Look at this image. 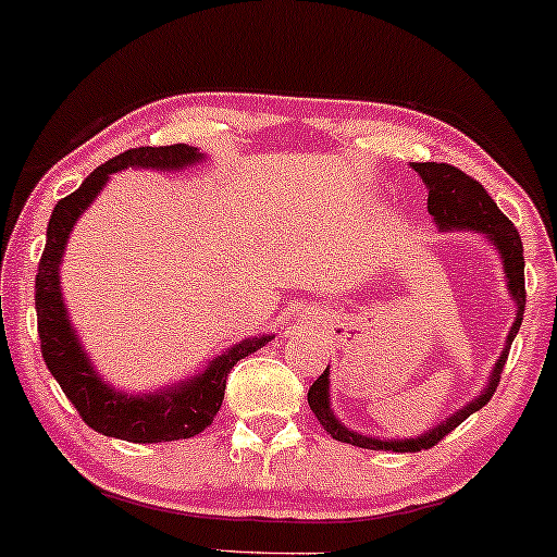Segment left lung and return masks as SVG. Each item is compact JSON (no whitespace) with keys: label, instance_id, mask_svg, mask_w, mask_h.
Wrapping results in <instances>:
<instances>
[{"label":"left lung","instance_id":"1","mask_svg":"<svg viewBox=\"0 0 557 557\" xmlns=\"http://www.w3.org/2000/svg\"><path fill=\"white\" fill-rule=\"evenodd\" d=\"M413 170L421 175V181L429 188V214L434 216L436 226L442 232L446 230H468L480 232L493 247L498 250L500 263H504L506 273V286L517 305V320H513L509 335H506V346L500 351L496 367H493L491 380L480 389L475 400H470L465 408H459L457 413H451L446 421H442L434 429H429L425 434L416 438H374V436H361L356 431L346 429L338 418L333 416L331 408V369H325L318 380L312 382L310 393H307V403H310L312 413L318 416L322 429L331 434L335 442L361 446V449H384V451H421L436 446L446 434L457 429L465 418H470L475 410L488 405V400L496 393L500 372H504V363L509 359V348L513 335L519 333L521 320H524V305H527V292H524V247H521V237L517 226L511 224V219L500 214L496 201L488 196V190L483 188L478 181H472L470 175H465L459 168H451L446 162H413Z\"/></svg>","mask_w":557,"mask_h":557}]
</instances>
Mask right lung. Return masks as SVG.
<instances>
[{
  "mask_svg": "<svg viewBox=\"0 0 557 557\" xmlns=\"http://www.w3.org/2000/svg\"><path fill=\"white\" fill-rule=\"evenodd\" d=\"M203 154L188 144L173 147H139L128 149L85 177L74 194L53 206L48 219L46 247L38 263L36 276V312H38V338L40 354L48 372L64 389L69 403L77 408L89 429L98 434L123 438L136 444L177 442L201 434L211 425L224 400L226 376L232 367L247 354H256L273 335H256V338L239 341L237 346L226 348L214 356L201 374L168 384L164 389L147 395H128L108 384L92 367V359L85 354L77 338V331L69 320L64 297H61L59 265L64 258L69 232L74 230L77 219L85 214L89 203L106 188L108 177L123 168H147V170H183L188 164L201 162Z\"/></svg>",
  "mask_w": 557,
  "mask_h": 557,
  "instance_id": "right-lung-1",
  "label": "right lung"
}]
</instances>
